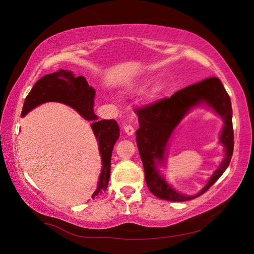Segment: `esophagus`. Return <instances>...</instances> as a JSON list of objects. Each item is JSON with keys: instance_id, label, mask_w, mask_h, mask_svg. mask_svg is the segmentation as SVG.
<instances>
[{"instance_id": "esophagus-1", "label": "esophagus", "mask_w": 254, "mask_h": 254, "mask_svg": "<svg viewBox=\"0 0 254 254\" xmlns=\"http://www.w3.org/2000/svg\"><path fill=\"white\" fill-rule=\"evenodd\" d=\"M124 130L125 132L128 134V135H132L134 133V128L131 126V125H126L124 127Z\"/></svg>"}]
</instances>
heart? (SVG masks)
I'll use <instances>...</instances> for the list:
<instances>
[{
	"mask_svg": "<svg viewBox=\"0 0 254 254\" xmlns=\"http://www.w3.org/2000/svg\"><path fill=\"white\" fill-rule=\"evenodd\" d=\"M162 90H163L162 83H158L157 86H155V88H153V92H155V93H159V92H161Z\"/></svg>",
	"mask_w": 254,
	"mask_h": 254,
	"instance_id": "heart-1",
	"label": "heart"
}]
</instances>
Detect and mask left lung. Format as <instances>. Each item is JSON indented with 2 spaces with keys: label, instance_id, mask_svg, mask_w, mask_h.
<instances>
[{
  "label": "left lung",
  "instance_id": "obj_1",
  "mask_svg": "<svg viewBox=\"0 0 254 254\" xmlns=\"http://www.w3.org/2000/svg\"><path fill=\"white\" fill-rule=\"evenodd\" d=\"M203 102L210 105L224 121L220 140L225 146L226 155L207 186L198 194L189 196L173 189L159 175L156 165L163 163L167 142L175 126L193 106ZM134 112L140 124L135 132V140L144 166L146 184L158 198L180 202L201 196L227 170L234 147L232 106L229 94L217 77H209L190 84L176 92L171 97L145 105Z\"/></svg>",
  "mask_w": 254,
  "mask_h": 254
}]
</instances>
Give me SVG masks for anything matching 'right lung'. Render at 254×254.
<instances>
[{"label": "right lung", "instance_id": "add662e5", "mask_svg": "<svg viewBox=\"0 0 254 254\" xmlns=\"http://www.w3.org/2000/svg\"><path fill=\"white\" fill-rule=\"evenodd\" d=\"M95 90L89 86L83 76L75 77L71 71L58 70L48 74L38 80L26 96L21 117L43 103L58 102L70 106L77 111L83 119L93 121L92 129L98 143L99 153L102 156L103 168L96 190L92 198L101 195L107 190L110 178L111 155L115 142L120 136V128L117 121H98L93 111Z\"/></svg>", "mask_w": 254, "mask_h": 254}]
</instances>
